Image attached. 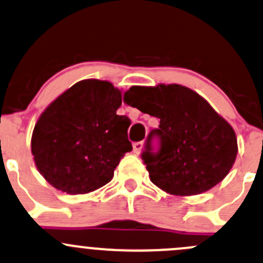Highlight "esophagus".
I'll return each mask as SVG.
<instances>
[{"mask_svg": "<svg viewBox=\"0 0 263 263\" xmlns=\"http://www.w3.org/2000/svg\"><path fill=\"white\" fill-rule=\"evenodd\" d=\"M143 148V142L142 141H140V142H135L134 143V151L136 154H140L141 150Z\"/></svg>", "mask_w": 263, "mask_h": 263, "instance_id": "obj_1", "label": "esophagus"}]
</instances>
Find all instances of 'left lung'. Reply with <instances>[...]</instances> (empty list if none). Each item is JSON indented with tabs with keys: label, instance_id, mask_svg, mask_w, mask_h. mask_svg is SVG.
Instances as JSON below:
<instances>
[{
	"label": "left lung",
	"instance_id": "left-lung-1",
	"mask_svg": "<svg viewBox=\"0 0 263 263\" xmlns=\"http://www.w3.org/2000/svg\"><path fill=\"white\" fill-rule=\"evenodd\" d=\"M128 104L160 120L141 154L151 181L174 195H197L229 173L237 153L234 129L194 90L179 84L131 87ZM160 150L151 153V140Z\"/></svg>",
	"mask_w": 263,
	"mask_h": 263
}]
</instances>
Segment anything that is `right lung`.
Wrapping results in <instances>:
<instances>
[{
	"instance_id": "obj_1",
	"label": "right lung",
	"mask_w": 263,
	"mask_h": 263,
	"mask_svg": "<svg viewBox=\"0 0 263 263\" xmlns=\"http://www.w3.org/2000/svg\"><path fill=\"white\" fill-rule=\"evenodd\" d=\"M122 93L112 83H76L43 112L35 124L31 153L45 180L76 195L95 192L113 178L124 154L131 121L118 116Z\"/></svg>"
}]
</instances>
